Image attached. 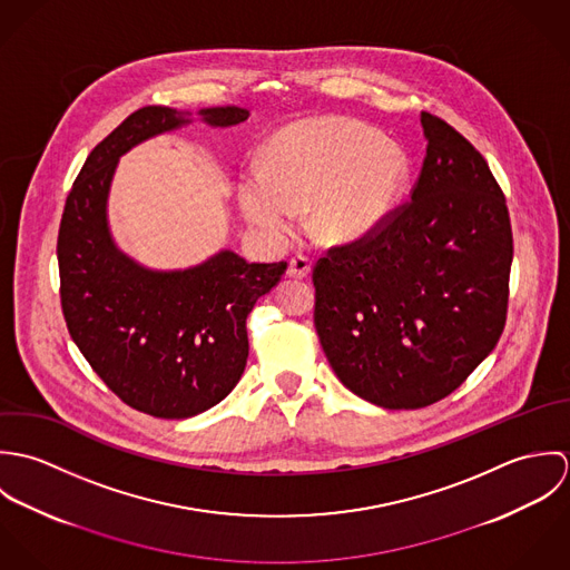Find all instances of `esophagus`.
I'll use <instances>...</instances> for the list:
<instances>
[{"label": "esophagus", "instance_id": "1", "mask_svg": "<svg viewBox=\"0 0 570 570\" xmlns=\"http://www.w3.org/2000/svg\"><path fill=\"white\" fill-rule=\"evenodd\" d=\"M312 274V261L303 254H296L294 258H289V267H287V276L289 278H307Z\"/></svg>", "mask_w": 570, "mask_h": 570}]
</instances>
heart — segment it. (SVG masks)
Wrapping results in <instances>:
<instances>
[{"label": "heart", "mask_w": 570, "mask_h": 570, "mask_svg": "<svg viewBox=\"0 0 570 570\" xmlns=\"http://www.w3.org/2000/svg\"><path fill=\"white\" fill-rule=\"evenodd\" d=\"M407 177L406 156L371 125L328 116L296 122L269 145L265 170L239 184L245 219L272 239L298 228L309 213L312 235L326 245L364 242L393 217Z\"/></svg>", "instance_id": "heart-1"}]
</instances>
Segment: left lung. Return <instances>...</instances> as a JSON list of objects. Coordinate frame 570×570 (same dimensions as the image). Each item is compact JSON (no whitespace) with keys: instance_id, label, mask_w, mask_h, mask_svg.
Listing matches in <instances>:
<instances>
[{"instance_id":"1","label":"left lung","mask_w":570,"mask_h":570,"mask_svg":"<svg viewBox=\"0 0 570 570\" xmlns=\"http://www.w3.org/2000/svg\"><path fill=\"white\" fill-rule=\"evenodd\" d=\"M406 204L373 237L335 245L314 267V325L337 380L389 407L454 393L498 344L513 237L485 158L439 116Z\"/></svg>"}]
</instances>
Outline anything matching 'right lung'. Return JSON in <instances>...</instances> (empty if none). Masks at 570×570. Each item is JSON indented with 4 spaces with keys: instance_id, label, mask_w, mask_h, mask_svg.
Segmentation results:
<instances>
[{
    "instance_id": "1",
    "label": "right lung",
    "mask_w": 570,
    "mask_h": 570,
    "mask_svg": "<svg viewBox=\"0 0 570 570\" xmlns=\"http://www.w3.org/2000/svg\"><path fill=\"white\" fill-rule=\"evenodd\" d=\"M213 127L247 120L242 107H210ZM190 122L149 105L134 111L82 164L68 195L57 256L61 309L85 360L127 406L186 419L219 404L247 362L245 321L287 263H247L224 249L179 272H154L122 254L107 226V193L118 158L138 142Z\"/></svg>"
}]
</instances>
